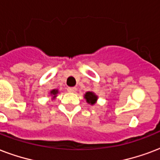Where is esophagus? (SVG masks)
I'll list each match as a JSON object with an SVG mask.
<instances>
[{
	"label": "esophagus",
	"mask_w": 160,
	"mask_h": 160,
	"mask_svg": "<svg viewBox=\"0 0 160 160\" xmlns=\"http://www.w3.org/2000/svg\"><path fill=\"white\" fill-rule=\"evenodd\" d=\"M67 91H69V92L74 93V92L76 91V88H75V87H68V88H67Z\"/></svg>",
	"instance_id": "obj_1"
}]
</instances>
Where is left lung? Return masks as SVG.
I'll use <instances>...</instances> for the list:
<instances>
[{"instance_id":"obj_1","label":"left lung","mask_w":160,"mask_h":160,"mask_svg":"<svg viewBox=\"0 0 160 160\" xmlns=\"http://www.w3.org/2000/svg\"><path fill=\"white\" fill-rule=\"evenodd\" d=\"M85 99L86 100V102L91 105H94L96 102L98 96H96V94L92 92V91H87L85 94Z\"/></svg>"}]
</instances>
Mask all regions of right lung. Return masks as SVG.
<instances>
[{"label":"right lung","instance_id":"1","mask_svg":"<svg viewBox=\"0 0 160 160\" xmlns=\"http://www.w3.org/2000/svg\"><path fill=\"white\" fill-rule=\"evenodd\" d=\"M58 93V90H52V91H50V95L52 96V97H53V99H54L56 96H57V94Z\"/></svg>","mask_w":160,"mask_h":160}]
</instances>
